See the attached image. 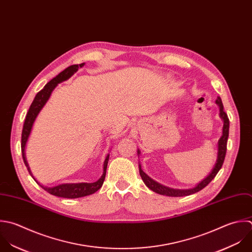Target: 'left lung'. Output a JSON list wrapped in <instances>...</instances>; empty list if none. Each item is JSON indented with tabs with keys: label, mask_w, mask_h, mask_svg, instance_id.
Returning <instances> with one entry per match:
<instances>
[{
	"label": "left lung",
	"mask_w": 252,
	"mask_h": 252,
	"mask_svg": "<svg viewBox=\"0 0 252 252\" xmlns=\"http://www.w3.org/2000/svg\"><path fill=\"white\" fill-rule=\"evenodd\" d=\"M216 104L219 106L220 108V117L222 118V120L224 121V126H223V134L221 136V138L218 141V156H217V161L216 164L214 166V168L212 169L211 173L203 180L201 181L196 187H194L193 189H170L168 187L162 186L160 184H158L157 182L153 181L151 178H149L141 169V166L139 165V174L140 177L142 179V181L144 182V184L146 185L147 188H149L151 190H153L156 193L162 194V195H167V196H174V197H181V196H187V195H190L193 194L195 192H198L199 190L203 189L207 185H209V183L216 177V175L218 174V172L220 171V169L223 166L225 157H226V152H227V142H228V137H229V128H230V121L228 118V115L226 114V112L224 111V106L222 103V100L220 97L217 98L216 100ZM137 153L139 154L140 151L137 150Z\"/></svg>",
	"instance_id": "left-lung-1"
}]
</instances>
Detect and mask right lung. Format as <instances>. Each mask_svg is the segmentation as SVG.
<instances>
[{
  "label": "right lung",
  "mask_w": 252,
  "mask_h": 252,
  "mask_svg": "<svg viewBox=\"0 0 252 252\" xmlns=\"http://www.w3.org/2000/svg\"><path fill=\"white\" fill-rule=\"evenodd\" d=\"M84 65V63H80V64H72L68 67H66L65 69H63L62 72H60L56 77H54L53 79H51L42 90H40L33 102L31 103L29 110L26 114L25 117V121H24V125H23V128H22V133H21V152H22V158L24 161L25 166L27 167V170L29 172V174L32 176L31 171L29 169L28 163L26 161V157H25V146H26V142L28 140L29 134L31 132L33 124L38 116V114L40 113V111L42 110V108L44 107V105L47 103V101L49 100L53 90L55 89V87L68 79L74 72L77 71V69L81 66ZM109 154L107 155L105 161H104V167H103V175L101 176V178L95 182V183H79V184H62L53 188H46L41 186L42 189H44L47 192H49L52 195L55 196H59V197H63V198H78V197H83L86 195H90L94 192H96L98 189H101L105 177H106V170H107V165H108V161H109ZM33 178V176H32ZM34 179V178H33ZM35 180V179H34ZM36 181V180H35Z\"/></svg>",
  "instance_id": "right-lung-1"
}]
</instances>
